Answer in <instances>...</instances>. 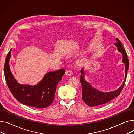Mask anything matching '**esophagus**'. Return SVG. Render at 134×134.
<instances>
[{"label":"esophagus","mask_w":134,"mask_h":134,"mask_svg":"<svg viewBox=\"0 0 134 134\" xmlns=\"http://www.w3.org/2000/svg\"><path fill=\"white\" fill-rule=\"evenodd\" d=\"M65 74H66V75L67 76H70L71 75V74H72V71H71V70H68L66 71Z\"/></svg>","instance_id":"34e87169"}]
</instances>
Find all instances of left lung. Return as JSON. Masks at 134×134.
I'll use <instances>...</instances> for the list:
<instances>
[{
	"label": "left lung",
	"instance_id": "8db88e82",
	"mask_svg": "<svg viewBox=\"0 0 134 134\" xmlns=\"http://www.w3.org/2000/svg\"><path fill=\"white\" fill-rule=\"evenodd\" d=\"M117 42L115 43L118 51L121 52L123 56L122 62L124 63L125 68V79L120 87L113 91L104 92L97 89L93 88L92 86L87 81L84 79V69H82L81 72V83L82 85V99L85 103L89 106L94 107L103 105L108 103L115 97L119 96L122 91L124 85L126 81L127 76V72L129 68V60L127 57V54L125 51L122 43L118 38L116 39Z\"/></svg>",
	"mask_w": 134,
	"mask_h": 134
}]
</instances>
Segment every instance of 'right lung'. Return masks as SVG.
Instances as JSON below:
<instances>
[{"mask_svg":"<svg viewBox=\"0 0 134 134\" xmlns=\"http://www.w3.org/2000/svg\"><path fill=\"white\" fill-rule=\"evenodd\" d=\"M11 49L7 55L4 66L6 84L13 96L20 103L37 108H45L53 101L58 83L65 72L64 69L46 73L37 85L20 84L10 70L9 60Z\"/></svg>","mask_w":134,"mask_h":134,"instance_id":"obj_1","label":"right lung"}]
</instances>
